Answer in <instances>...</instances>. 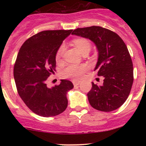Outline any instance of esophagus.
I'll list each match as a JSON object with an SVG mask.
<instances>
[{"label": "esophagus", "mask_w": 146, "mask_h": 146, "mask_svg": "<svg viewBox=\"0 0 146 146\" xmlns=\"http://www.w3.org/2000/svg\"><path fill=\"white\" fill-rule=\"evenodd\" d=\"M73 85H74V86H77V85H80V80H73Z\"/></svg>", "instance_id": "34e87169"}]
</instances>
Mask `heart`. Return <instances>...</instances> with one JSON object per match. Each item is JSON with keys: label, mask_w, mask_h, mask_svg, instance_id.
Returning <instances> with one entry per match:
<instances>
[{"label": "heart", "mask_w": 146, "mask_h": 146, "mask_svg": "<svg viewBox=\"0 0 146 146\" xmlns=\"http://www.w3.org/2000/svg\"><path fill=\"white\" fill-rule=\"evenodd\" d=\"M73 43L76 46L78 49L82 52L84 49L87 48H90V43L89 41L84 38H78L73 41ZM64 50V45L62 44L59 46L56 52V59H60V58L62 56ZM88 66L86 64H81V65H76V64H71L69 65L66 68L63 70V76L65 78H71L76 79L78 80L80 79L83 76L84 73L88 70Z\"/></svg>", "instance_id": "obj_1"}]
</instances>
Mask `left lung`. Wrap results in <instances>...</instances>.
<instances>
[{"mask_svg":"<svg viewBox=\"0 0 146 146\" xmlns=\"http://www.w3.org/2000/svg\"><path fill=\"white\" fill-rule=\"evenodd\" d=\"M72 35L89 39L97 47L98 58L95 70L104 77L102 86L92 82L88 101L95 110L111 111L120 107L129 97L133 82L131 58L121 38L99 26L78 28Z\"/></svg>","mask_w":146,"mask_h":146,"instance_id":"left-lung-1","label":"left lung"}]
</instances>
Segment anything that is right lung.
<instances>
[{
  "label": "right lung",
  "mask_w": 146,
  "mask_h": 146,
  "mask_svg": "<svg viewBox=\"0 0 146 146\" xmlns=\"http://www.w3.org/2000/svg\"><path fill=\"white\" fill-rule=\"evenodd\" d=\"M69 30L42 31L27 39L20 48L14 66V79L19 95L28 108L37 115L54 117L68 106L67 92L73 89L70 80L48 88L47 78L54 73L56 56Z\"/></svg>",
  "instance_id": "obj_1"
}]
</instances>
